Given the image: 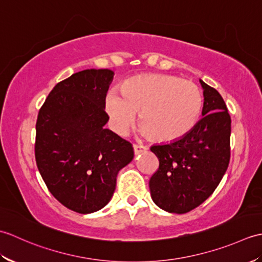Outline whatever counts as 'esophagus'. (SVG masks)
<instances>
[{
	"instance_id": "esophagus-1",
	"label": "esophagus",
	"mask_w": 262,
	"mask_h": 262,
	"mask_svg": "<svg viewBox=\"0 0 262 262\" xmlns=\"http://www.w3.org/2000/svg\"><path fill=\"white\" fill-rule=\"evenodd\" d=\"M133 147H134L135 154H140V153H143V152L147 151V146L142 145V144H136V143H135L134 145H133Z\"/></svg>"
}]
</instances>
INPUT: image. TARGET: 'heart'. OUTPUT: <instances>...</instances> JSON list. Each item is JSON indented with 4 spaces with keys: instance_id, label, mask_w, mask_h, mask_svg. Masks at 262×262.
Masks as SVG:
<instances>
[{
    "instance_id": "obj_1",
    "label": "heart",
    "mask_w": 262,
    "mask_h": 262,
    "mask_svg": "<svg viewBox=\"0 0 262 262\" xmlns=\"http://www.w3.org/2000/svg\"><path fill=\"white\" fill-rule=\"evenodd\" d=\"M107 98L115 128L126 133L141 113L145 135L157 142H172L187 135L199 119L203 96L193 82L176 75L147 74L127 80Z\"/></svg>"
}]
</instances>
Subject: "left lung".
<instances>
[{
    "label": "left lung",
    "mask_w": 262,
    "mask_h": 262,
    "mask_svg": "<svg viewBox=\"0 0 262 262\" xmlns=\"http://www.w3.org/2000/svg\"><path fill=\"white\" fill-rule=\"evenodd\" d=\"M203 118L181 137L153 145L159 168L149 179L153 202L169 213L185 214L203 204L220 185L231 158V117L219 91L200 80Z\"/></svg>",
    "instance_id": "8db88e82"
}]
</instances>
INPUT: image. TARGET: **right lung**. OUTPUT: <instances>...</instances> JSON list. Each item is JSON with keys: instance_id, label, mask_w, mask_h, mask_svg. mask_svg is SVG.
Here are the masks:
<instances>
[{"instance_id": "obj_1", "label": "right lung", "mask_w": 262, "mask_h": 262, "mask_svg": "<svg viewBox=\"0 0 262 262\" xmlns=\"http://www.w3.org/2000/svg\"><path fill=\"white\" fill-rule=\"evenodd\" d=\"M110 70H84L58 82L39 109L35 158L48 190L66 208L93 213L109 203L130 142L103 126Z\"/></svg>"}]
</instances>
